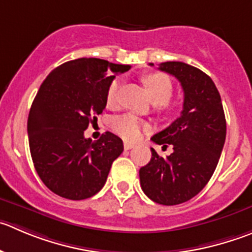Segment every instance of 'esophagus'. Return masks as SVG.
<instances>
[{
	"label": "esophagus",
	"instance_id": "obj_1",
	"mask_svg": "<svg viewBox=\"0 0 252 252\" xmlns=\"http://www.w3.org/2000/svg\"><path fill=\"white\" fill-rule=\"evenodd\" d=\"M133 147H135V143L127 142V141H126V142H124V148H125V150H131V148H133Z\"/></svg>",
	"mask_w": 252,
	"mask_h": 252
}]
</instances>
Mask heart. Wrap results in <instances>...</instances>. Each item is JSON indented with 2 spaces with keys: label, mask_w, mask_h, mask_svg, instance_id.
Segmentation results:
<instances>
[{
  "label": "heart",
  "mask_w": 252,
  "mask_h": 252,
  "mask_svg": "<svg viewBox=\"0 0 252 252\" xmlns=\"http://www.w3.org/2000/svg\"><path fill=\"white\" fill-rule=\"evenodd\" d=\"M143 83L148 89L152 100L156 104H164L173 94V83L164 73H150L143 76ZM120 89V80L115 79L107 88L106 105L115 107L117 104V94ZM111 127L115 132L127 141H135L140 137L142 130H147L148 124L132 114H125L112 119Z\"/></svg>",
  "instance_id": "1"
}]
</instances>
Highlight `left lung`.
<instances>
[{
	"instance_id": "left-lung-1",
	"label": "left lung",
	"mask_w": 252,
	"mask_h": 252,
	"mask_svg": "<svg viewBox=\"0 0 252 252\" xmlns=\"http://www.w3.org/2000/svg\"><path fill=\"white\" fill-rule=\"evenodd\" d=\"M158 69L181 83L183 111L151 138L163 147L172 145L173 152L163 158L151 148V160L140 169V183L151 200L177 205L195 196L212 178L224 147L226 121L221 97L210 76L182 62H166Z\"/></svg>"
}]
</instances>
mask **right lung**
I'll list each match as a JSON object with an SVG mask.
<instances>
[{
    "label": "right lung",
    "instance_id": "right-lung-1",
    "mask_svg": "<svg viewBox=\"0 0 252 252\" xmlns=\"http://www.w3.org/2000/svg\"><path fill=\"white\" fill-rule=\"evenodd\" d=\"M130 68L80 58L50 71L40 85L28 115V140L38 176L57 195L81 200L104 187L124 143L109 131L93 142L84 131L106 106L107 88L115 79L110 74Z\"/></svg>",
    "mask_w": 252,
    "mask_h": 252
}]
</instances>
